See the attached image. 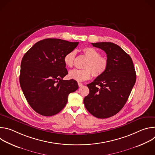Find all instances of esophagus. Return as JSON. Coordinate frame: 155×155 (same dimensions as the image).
<instances>
[{
  "label": "esophagus",
  "mask_w": 155,
  "mask_h": 155,
  "mask_svg": "<svg viewBox=\"0 0 155 155\" xmlns=\"http://www.w3.org/2000/svg\"><path fill=\"white\" fill-rule=\"evenodd\" d=\"M78 86H80V87H81V86H82L83 85V84L80 83V82H78Z\"/></svg>",
  "instance_id": "1"
}]
</instances>
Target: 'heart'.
<instances>
[{
  "label": "heart",
  "instance_id": "1",
  "mask_svg": "<svg viewBox=\"0 0 155 155\" xmlns=\"http://www.w3.org/2000/svg\"><path fill=\"white\" fill-rule=\"evenodd\" d=\"M84 56L88 59L83 69H73L69 73V77L78 81H83L91 78V75L94 77L102 75L107 71L108 61L106 57L102 56L101 53L92 47H86L83 49ZM76 56L75 50L71 51L64 57V62L69 68L73 67Z\"/></svg>",
  "mask_w": 155,
  "mask_h": 155
}]
</instances>
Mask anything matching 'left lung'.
<instances>
[{"instance_id":"obj_1","label":"left lung","mask_w":155,"mask_h":155,"mask_svg":"<svg viewBox=\"0 0 155 155\" xmlns=\"http://www.w3.org/2000/svg\"><path fill=\"white\" fill-rule=\"evenodd\" d=\"M107 54L106 72L87 84L90 93L83 100L91 115L98 118L111 117L123 108L136 80L133 62L120 47L112 42L92 43Z\"/></svg>"}]
</instances>
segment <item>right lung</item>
<instances>
[{"label": "right lung", "instance_id": "add662e5", "mask_svg": "<svg viewBox=\"0 0 155 155\" xmlns=\"http://www.w3.org/2000/svg\"><path fill=\"white\" fill-rule=\"evenodd\" d=\"M79 42L46 38L37 42L25 53L21 63L20 86L32 109L38 114L51 117L58 114L75 91L77 81L62 78L68 74L64 57Z\"/></svg>", "mask_w": 155, "mask_h": 155}]
</instances>
